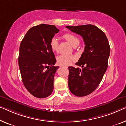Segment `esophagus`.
I'll return each instance as SVG.
<instances>
[{"instance_id":"1","label":"esophagus","mask_w":126,"mask_h":126,"mask_svg":"<svg viewBox=\"0 0 126 126\" xmlns=\"http://www.w3.org/2000/svg\"><path fill=\"white\" fill-rule=\"evenodd\" d=\"M61 67H63V66H61ZM65 67V68H67V67Z\"/></svg>"}]
</instances>
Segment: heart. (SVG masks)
Listing matches in <instances>:
<instances>
[{
    "label": "heart",
    "mask_w": 126,
    "mask_h": 126,
    "mask_svg": "<svg viewBox=\"0 0 126 126\" xmlns=\"http://www.w3.org/2000/svg\"><path fill=\"white\" fill-rule=\"evenodd\" d=\"M63 38L66 39L72 46H75L79 44V39L75 35L71 33H65L63 35ZM50 46L51 50L54 52H58L59 48V41L57 38L54 37L50 39ZM76 57L72 55H68V54H62L58 56L57 58V62L59 64L61 65L66 66L68 65L76 60Z\"/></svg>",
    "instance_id": "obj_1"
}]
</instances>
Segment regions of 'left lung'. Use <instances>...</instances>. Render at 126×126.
I'll return each mask as SVG.
<instances>
[{
    "label": "left lung",
    "instance_id": "1",
    "mask_svg": "<svg viewBox=\"0 0 126 126\" xmlns=\"http://www.w3.org/2000/svg\"><path fill=\"white\" fill-rule=\"evenodd\" d=\"M72 32L82 37L85 43L82 52L76 65L82 68L68 67V87L73 94L83 97L98 87L108 65L110 47L104 32L91 24L66 26Z\"/></svg>",
    "mask_w": 126,
    "mask_h": 126
}]
</instances>
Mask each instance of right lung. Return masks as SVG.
Wrapping results in <instances>:
<instances>
[{"mask_svg": "<svg viewBox=\"0 0 126 126\" xmlns=\"http://www.w3.org/2000/svg\"><path fill=\"white\" fill-rule=\"evenodd\" d=\"M59 30L55 25L40 24L31 28L21 41L18 62L22 81L28 91L37 98H46L54 88L59 67L50 41Z\"/></svg>", "mask_w": 126, "mask_h": 126, "instance_id": "add662e5", "label": "right lung"}]
</instances>
